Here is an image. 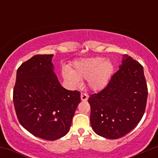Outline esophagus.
I'll list each match as a JSON object with an SVG mask.
<instances>
[{
  "label": "esophagus",
  "mask_w": 158,
  "mask_h": 158,
  "mask_svg": "<svg viewBox=\"0 0 158 158\" xmlns=\"http://www.w3.org/2000/svg\"><path fill=\"white\" fill-rule=\"evenodd\" d=\"M88 99V94H85V93H81V101H87Z\"/></svg>",
  "instance_id": "esophagus-1"
}]
</instances>
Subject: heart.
<instances>
[{
    "label": "heart",
    "instance_id": "b5f03b06",
    "mask_svg": "<svg viewBox=\"0 0 158 158\" xmlns=\"http://www.w3.org/2000/svg\"><path fill=\"white\" fill-rule=\"evenodd\" d=\"M114 71L111 61L103 57L82 59L73 63V68H64L61 74L64 79L73 88L81 84V80L87 79L88 86L91 90L98 91L108 85Z\"/></svg>",
    "mask_w": 158,
    "mask_h": 158
}]
</instances>
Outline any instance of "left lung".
Returning <instances> with one entry per match:
<instances>
[{"label": "left lung", "mask_w": 158, "mask_h": 158, "mask_svg": "<svg viewBox=\"0 0 158 158\" xmlns=\"http://www.w3.org/2000/svg\"><path fill=\"white\" fill-rule=\"evenodd\" d=\"M119 68L106 88L88 99L92 128L108 139L120 138L132 131L142 119L147 101L142 65L123 55Z\"/></svg>", "instance_id": "1"}]
</instances>
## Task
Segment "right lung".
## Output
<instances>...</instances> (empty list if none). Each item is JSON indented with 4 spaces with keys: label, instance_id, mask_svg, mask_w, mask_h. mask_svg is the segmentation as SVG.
<instances>
[{
    "label": "right lung",
    "instance_id": "1",
    "mask_svg": "<svg viewBox=\"0 0 158 158\" xmlns=\"http://www.w3.org/2000/svg\"><path fill=\"white\" fill-rule=\"evenodd\" d=\"M53 55H36L17 70L13 102L19 123L39 138L67 135L81 102L80 93L61 86L54 73Z\"/></svg>",
    "mask_w": 158,
    "mask_h": 158
}]
</instances>
